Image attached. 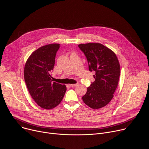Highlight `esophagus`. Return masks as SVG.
Wrapping results in <instances>:
<instances>
[{"instance_id": "34e87169", "label": "esophagus", "mask_w": 149, "mask_h": 149, "mask_svg": "<svg viewBox=\"0 0 149 149\" xmlns=\"http://www.w3.org/2000/svg\"><path fill=\"white\" fill-rule=\"evenodd\" d=\"M77 86V84H70V87H75Z\"/></svg>"}]
</instances>
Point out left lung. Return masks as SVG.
<instances>
[{
	"mask_svg": "<svg viewBox=\"0 0 149 149\" xmlns=\"http://www.w3.org/2000/svg\"><path fill=\"white\" fill-rule=\"evenodd\" d=\"M81 50L88 64V70L95 72V81L87 88L83 102L94 109L109 103L118 84L120 65L115 53L100 43L81 44Z\"/></svg>",
	"mask_w": 149,
	"mask_h": 149,
	"instance_id": "8db88e82",
	"label": "left lung"
}]
</instances>
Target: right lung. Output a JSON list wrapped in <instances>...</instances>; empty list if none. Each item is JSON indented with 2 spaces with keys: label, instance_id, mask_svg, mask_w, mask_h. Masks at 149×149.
<instances>
[{
  "label": "right lung",
  "instance_id": "right-lung-1",
  "mask_svg": "<svg viewBox=\"0 0 149 149\" xmlns=\"http://www.w3.org/2000/svg\"><path fill=\"white\" fill-rule=\"evenodd\" d=\"M59 44H50L34 51L24 68V79L36 103L45 109H53L62 101L66 87L53 82L51 73Z\"/></svg>",
  "mask_w": 149,
  "mask_h": 149
}]
</instances>
